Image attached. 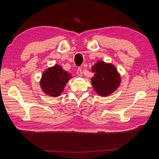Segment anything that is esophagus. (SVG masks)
<instances>
[{"instance_id":"1","label":"esophagus","mask_w":159,"mask_h":159,"mask_svg":"<svg viewBox=\"0 0 159 159\" xmlns=\"http://www.w3.org/2000/svg\"><path fill=\"white\" fill-rule=\"evenodd\" d=\"M77 74H78V76L80 77H81L83 76V72H82L81 67H79V68L77 69Z\"/></svg>"}]
</instances>
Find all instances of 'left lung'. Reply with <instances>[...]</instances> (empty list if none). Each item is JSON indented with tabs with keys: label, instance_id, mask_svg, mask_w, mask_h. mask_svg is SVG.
<instances>
[{
	"label": "left lung",
	"instance_id": "left-lung-1",
	"mask_svg": "<svg viewBox=\"0 0 159 159\" xmlns=\"http://www.w3.org/2000/svg\"><path fill=\"white\" fill-rule=\"evenodd\" d=\"M92 72L95 74L91 79L92 86L101 96H109L120 85V74L113 64L98 61L92 67Z\"/></svg>",
	"mask_w": 159,
	"mask_h": 159
}]
</instances>
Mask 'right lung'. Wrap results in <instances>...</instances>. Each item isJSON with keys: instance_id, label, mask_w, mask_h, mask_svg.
I'll use <instances>...</instances> for the list:
<instances>
[{"instance_id": "add662e5", "label": "right lung", "mask_w": 159, "mask_h": 159, "mask_svg": "<svg viewBox=\"0 0 159 159\" xmlns=\"http://www.w3.org/2000/svg\"><path fill=\"white\" fill-rule=\"evenodd\" d=\"M70 73L56 64L43 72L40 80V87L43 92L52 97H58L63 92L67 83L72 79Z\"/></svg>"}]
</instances>
